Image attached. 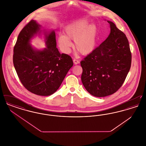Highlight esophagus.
<instances>
[{
    "mask_svg": "<svg viewBox=\"0 0 146 146\" xmlns=\"http://www.w3.org/2000/svg\"><path fill=\"white\" fill-rule=\"evenodd\" d=\"M73 62H74V63L75 64H77L79 63V61L78 60L76 59V58H74V59H73Z\"/></svg>",
    "mask_w": 146,
    "mask_h": 146,
    "instance_id": "esophagus-1",
    "label": "esophagus"
}]
</instances>
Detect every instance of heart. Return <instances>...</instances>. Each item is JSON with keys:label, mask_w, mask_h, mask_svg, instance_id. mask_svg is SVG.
Segmentation results:
<instances>
[{"label": "heart", "mask_w": 146, "mask_h": 146, "mask_svg": "<svg viewBox=\"0 0 146 146\" xmlns=\"http://www.w3.org/2000/svg\"><path fill=\"white\" fill-rule=\"evenodd\" d=\"M64 35L58 38L59 46L65 53L72 46L70 39L74 40L75 49L80 54L86 55L91 53L97 44L98 29L93 23L89 24L86 19H81L70 24L64 29Z\"/></svg>", "instance_id": "1"}]
</instances>
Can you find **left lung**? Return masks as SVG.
I'll list each match as a JSON object with an SVG mask.
<instances>
[{"mask_svg":"<svg viewBox=\"0 0 146 146\" xmlns=\"http://www.w3.org/2000/svg\"><path fill=\"white\" fill-rule=\"evenodd\" d=\"M107 38L80 62L85 89L96 97L115 93L125 81L131 64V53L126 35L111 21Z\"/></svg>","mask_w":146,"mask_h":146,"instance_id":"obj_1","label":"left lung"}]
</instances>
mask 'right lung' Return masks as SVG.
Returning a JSON list of instances; mask_svg holds the SVG:
<instances>
[{
    "label": "right lung",
    "instance_id": "obj_1",
    "mask_svg": "<svg viewBox=\"0 0 146 146\" xmlns=\"http://www.w3.org/2000/svg\"><path fill=\"white\" fill-rule=\"evenodd\" d=\"M40 28L32 20L21 30L14 46L13 63L21 83L27 90L37 95L49 96L59 88L73 62L70 56L59 52L54 31L44 32L45 49L33 48L31 40L41 33Z\"/></svg>",
    "mask_w": 146,
    "mask_h": 146
}]
</instances>
